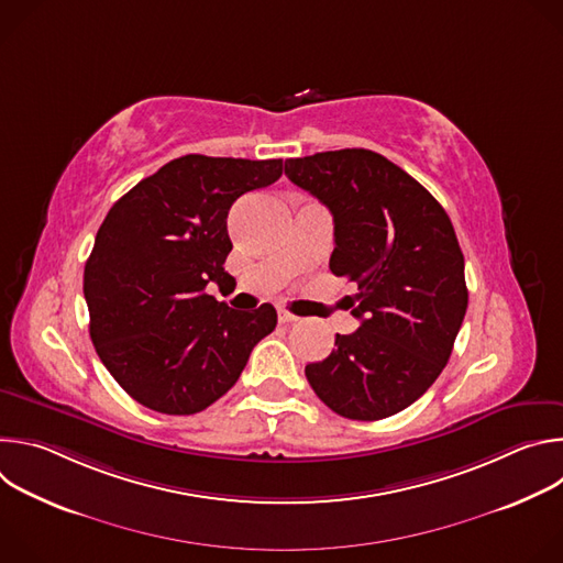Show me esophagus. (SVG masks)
Here are the masks:
<instances>
[{
  "mask_svg": "<svg viewBox=\"0 0 563 563\" xmlns=\"http://www.w3.org/2000/svg\"><path fill=\"white\" fill-rule=\"evenodd\" d=\"M294 320H298L296 313H291V311H287V309H278V323L287 325V323H294Z\"/></svg>",
  "mask_w": 563,
  "mask_h": 563,
  "instance_id": "obj_1",
  "label": "esophagus"
}]
</instances>
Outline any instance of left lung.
Here are the masks:
<instances>
[{"mask_svg":"<svg viewBox=\"0 0 563 563\" xmlns=\"http://www.w3.org/2000/svg\"><path fill=\"white\" fill-rule=\"evenodd\" d=\"M285 176L334 216L330 269L361 328L305 367L336 415L378 421L412 406L443 372L467 309L463 254L434 196L380 153L323 151L285 159Z\"/></svg>","mask_w":563,"mask_h":563,"instance_id":"left-lung-1","label":"left lung"}]
</instances>
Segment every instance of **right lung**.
I'll return each instance as SVG.
<instances>
[{
	"instance_id": "add662e5",
	"label": "right lung",
	"mask_w": 563,
	"mask_h": 563,
	"mask_svg": "<svg viewBox=\"0 0 563 563\" xmlns=\"http://www.w3.org/2000/svg\"><path fill=\"white\" fill-rule=\"evenodd\" d=\"M283 159L189 153L140 180L107 213L85 265L89 334L120 387L163 415H196L227 394L274 332L265 302L238 311L207 294L224 283L227 213L274 185Z\"/></svg>"
}]
</instances>
